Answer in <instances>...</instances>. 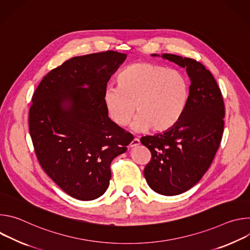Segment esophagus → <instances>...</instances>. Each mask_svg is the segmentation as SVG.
Masks as SVG:
<instances>
[{
	"label": "esophagus",
	"instance_id": "34e87169",
	"mask_svg": "<svg viewBox=\"0 0 250 250\" xmlns=\"http://www.w3.org/2000/svg\"><path fill=\"white\" fill-rule=\"evenodd\" d=\"M139 145H140L139 139H138V138H133L132 141L130 142L129 146H130V147H135V146H139Z\"/></svg>",
	"mask_w": 250,
	"mask_h": 250
}]
</instances>
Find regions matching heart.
I'll return each instance as SVG.
<instances>
[{
    "mask_svg": "<svg viewBox=\"0 0 250 250\" xmlns=\"http://www.w3.org/2000/svg\"><path fill=\"white\" fill-rule=\"evenodd\" d=\"M118 84L104 92L105 109L118 125H125L137 109L133 129L150 127L163 132L179 122L187 105L189 84L185 76L158 64H129L121 71Z\"/></svg>",
    "mask_w": 250,
    "mask_h": 250,
    "instance_id": "1",
    "label": "heart"
}]
</instances>
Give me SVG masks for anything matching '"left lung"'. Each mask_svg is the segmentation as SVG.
Here are the masks:
<instances>
[{
    "label": "left lung",
    "mask_w": 250,
    "mask_h": 250,
    "mask_svg": "<svg viewBox=\"0 0 250 250\" xmlns=\"http://www.w3.org/2000/svg\"><path fill=\"white\" fill-rule=\"evenodd\" d=\"M161 57L186 69L189 98L172 128L140 141L151 152L145 168L148 186L158 194L175 196L195 186L211 164L223 137L225 104L217 81L202 63L175 54Z\"/></svg>",
    "instance_id": "left-lung-1"
}]
</instances>
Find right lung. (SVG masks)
I'll return each mask as SVG.
<instances>
[{"instance_id": "1", "label": "right lung", "mask_w": 250, "mask_h": 250, "mask_svg": "<svg viewBox=\"0 0 250 250\" xmlns=\"http://www.w3.org/2000/svg\"><path fill=\"white\" fill-rule=\"evenodd\" d=\"M125 53L76 56L44 76L32 96L29 133L38 159L69 196L92 201L110 185L111 163L131 142L111 121L104 92Z\"/></svg>"}]
</instances>
